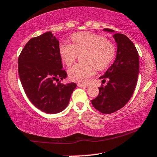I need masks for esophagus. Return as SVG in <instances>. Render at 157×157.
Masks as SVG:
<instances>
[{
    "mask_svg": "<svg viewBox=\"0 0 157 157\" xmlns=\"http://www.w3.org/2000/svg\"><path fill=\"white\" fill-rule=\"evenodd\" d=\"M77 86L80 87V88H87V87H88V85L82 84V83H77Z\"/></svg>",
    "mask_w": 157,
    "mask_h": 157,
    "instance_id": "1",
    "label": "esophagus"
}]
</instances>
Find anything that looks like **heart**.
<instances>
[{
  "mask_svg": "<svg viewBox=\"0 0 157 157\" xmlns=\"http://www.w3.org/2000/svg\"><path fill=\"white\" fill-rule=\"evenodd\" d=\"M73 44L63 41L59 45V54L64 63L70 66L78 54L86 52L83 61L86 63H77L68 71L71 80L78 82H88L94 73V69H105L110 64L116 54L112 43L107 41L102 36L90 32L77 33L71 36Z\"/></svg>",
  "mask_w": 157,
  "mask_h": 157,
  "instance_id": "obj_1",
  "label": "heart"
}]
</instances>
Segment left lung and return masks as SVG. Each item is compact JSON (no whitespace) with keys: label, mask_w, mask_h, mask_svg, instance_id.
<instances>
[{"label":"left lung","mask_w":157,"mask_h":157,"mask_svg":"<svg viewBox=\"0 0 157 157\" xmlns=\"http://www.w3.org/2000/svg\"><path fill=\"white\" fill-rule=\"evenodd\" d=\"M103 31L115 33L109 28ZM113 38L117 44L116 59L99 77L109 81L99 88V95L91 100L93 106L104 114H110L125 106L135 91L140 69L138 52L132 41L121 33H115Z\"/></svg>","instance_id":"8db88e82"}]
</instances>
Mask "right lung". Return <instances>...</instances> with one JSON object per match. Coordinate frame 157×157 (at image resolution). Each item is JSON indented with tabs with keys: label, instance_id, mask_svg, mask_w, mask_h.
<instances>
[{
	"label": "right lung",
	"instance_id": "right-lung-1",
	"mask_svg": "<svg viewBox=\"0 0 157 157\" xmlns=\"http://www.w3.org/2000/svg\"><path fill=\"white\" fill-rule=\"evenodd\" d=\"M59 41L52 32L30 39L18 58L22 86L31 103L42 112L60 113L68 106L75 82L56 83L67 78L59 54Z\"/></svg>",
	"mask_w": 157,
	"mask_h": 157
}]
</instances>
